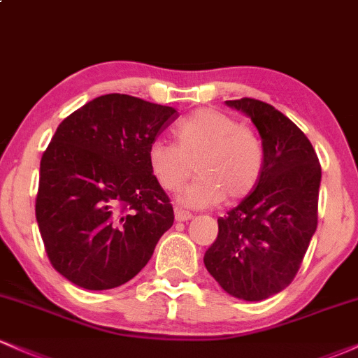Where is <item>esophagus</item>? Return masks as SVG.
Listing matches in <instances>:
<instances>
[{
	"label": "esophagus",
	"instance_id": "obj_1",
	"mask_svg": "<svg viewBox=\"0 0 358 358\" xmlns=\"http://www.w3.org/2000/svg\"><path fill=\"white\" fill-rule=\"evenodd\" d=\"M192 217L193 215L190 212H185V210H182V208H175V219L178 222H187V220H190Z\"/></svg>",
	"mask_w": 358,
	"mask_h": 358
}]
</instances>
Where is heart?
Returning <instances> with one entry per match:
<instances>
[{
    "label": "heart",
    "mask_w": 358,
    "mask_h": 358,
    "mask_svg": "<svg viewBox=\"0 0 358 358\" xmlns=\"http://www.w3.org/2000/svg\"><path fill=\"white\" fill-rule=\"evenodd\" d=\"M171 133L175 145L155 139L148 146V165L166 192L178 190L195 166L199 175L180 193L183 205L207 207L224 196L237 202L257 187L266 155L256 131L222 110L203 108L180 119Z\"/></svg>",
    "instance_id": "obj_1"
}]
</instances>
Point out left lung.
<instances>
[{
    "label": "left lung",
    "instance_id": "obj_1",
    "mask_svg": "<svg viewBox=\"0 0 358 358\" xmlns=\"http://www.w3.org/2000/svg\"><path fill=\"white\" fill-rule=\"evenodd\" d=\"M248 114L264 146V170L250 195L219 217L205 268L232 296L261 301L296 276L318 224L322 166L310 139L266 102L225 101Z\"/></svg>",
    "mask_w": 358,
    "mask_h": 358
}]
</instances>
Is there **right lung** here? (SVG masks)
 <instances>
[{
	"label": "right lung",
	"mask_w": 358,
	"mask_h": 358,
	"mask_svg": "<svg viewBox=\"0 0 358 358\" xmlns=\"http://www.w3.org/2000/svg\"><path fill=\"white\" fill-rule=\"evenodd\" d=\"M176 117L168 106L106 94L57 127L40 162L35 215L52 266L73 285H124L173 225L148 146Z\"/></svg>",
	"instance_id": "right-lung-1"
}]
</instances>
